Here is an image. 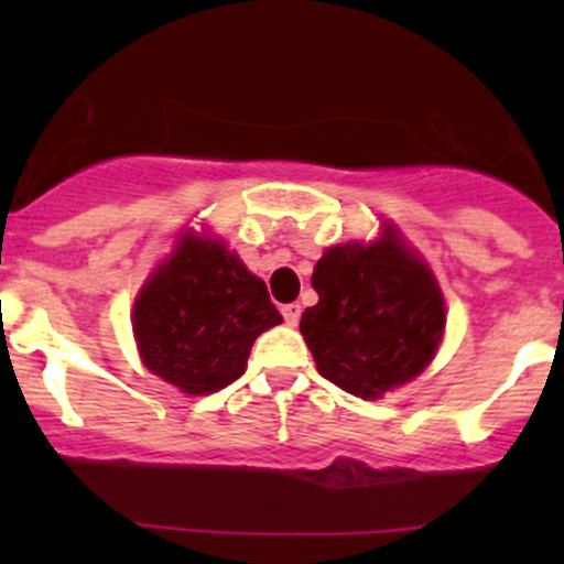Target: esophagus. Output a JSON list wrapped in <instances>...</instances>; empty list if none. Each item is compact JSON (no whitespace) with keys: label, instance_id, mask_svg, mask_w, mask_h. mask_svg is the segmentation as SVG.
<instances>
[{"label":"esophagus","instance_id":"34e87169","mask_svg":"<svg viewBox=\"0 0 564 564\" xmlns=\"http://www.w3.org/2000/svg\"><path fill=\"white\" fill-rule=\"evenodd\" d=\"M283 318H286V324L289 327H294V324L300 322V314H303V308H300V303H289V305H283Z\"/></svg>","mask_w":564,"mask_h":564}]
</instances>
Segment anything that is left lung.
I'll return each mask as SVG.
<instances>
[{"mask_svg": "<svg viewBox=\"0 0 564 564\" xmlns=\"http://www.w3.org/2000/svg\"><path fill=\"white\" fill-rule=\"evenodd\" d=\"M318 303L300 333L318 373L360 398L412 382L434 360L445 335V300L423 259L395 226L368 246L324 250L314 278Z\"/></svg>", "mask_w": 564, "mask_h": 564, "instance_id": "1", "label": "left lung"}]
</instances>
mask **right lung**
<instances>
[{"mask_svg": "<svg viewBox=\"0 0 564 564\" xmlns=\"http://www.w3.org/2000/svg\"><path fill=\"white\" fill-rule=\"evenodd\" d=\"M283 318L261 278L220 240L182 235L133 305L141 360L187 395H209L246 373L253 340Z\"/></svg>", "mask_w": 564, "mask_h": 564, "instance_id": "1", "label": "right lung"}]
</instances>
